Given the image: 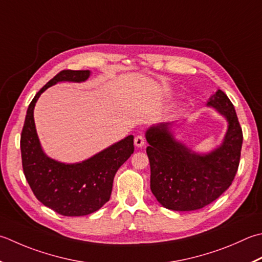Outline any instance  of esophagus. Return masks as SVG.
I'll return each instance as SVG.
<instances>
[{"instance_id":"obj_1","label":"esophagus","mask_w":262,"mask_h":262,"mask_svg":"<svg viewBox=\"0 0 262 262\" xmlns=\"http://www.w3.org/2000/svg\"><path fill=\"white\" fill-rule=\"evenodd\" d=\"M134 143H135V145H136L137 147H142L143 145L145 144V140H144V137H143L142 135H138V136H136V137H135V140H134Z\"/></svg>"}]
</instances>
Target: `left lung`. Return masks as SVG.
<instances>
[{"mask_svg":"<svg viewBox=\"0 0 262 262\" xmlns=\"http://www.w3.org/2000/svg\"><path fill=\"white\" fill-rule=\"evenodd\" d=\"M208 106L217 109L228 122L222 145L204 155L175 140V122L146 130V153L151 167V191L163 207L173 211L202 209L232 185L236 175L243 133L234 105L222 90L210 97Z\"/></svg>","mask_w":262,"mask_h":262,"instance_id":"8db88e82","label":"left lung"}]
</instances>
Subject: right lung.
Masks as SVG:
<instances>
[{"label": "right lung", "instance_id": "obj_1", "mask_svg": "<svg viewBox=\"0 0 262 262\" xmlns=\"http://www.w3.org/2000/svg\"><path fill=\"white\" fill-rule=\"evenodd\" d=\"M90 75V70H62L44 85L30 102L20 138L24 173L34 195L45 207L68 217L86 216L104 206L117 170L134 152L133 135L78 163L55 161L42 150L34 121L39 95L59 81L80 83Z\"/></svg>", "mask_w": 262, "mask_h": 262}]
</instances>
